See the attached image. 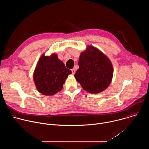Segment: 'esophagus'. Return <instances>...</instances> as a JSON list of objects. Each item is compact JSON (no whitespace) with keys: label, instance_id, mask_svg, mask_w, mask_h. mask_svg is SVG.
Returning <instances> with one entry per match:
<instances>
[{"label":"esophagus","instance_id":"esophagus-1","mask_svg":"<svg viewBox=\"0 0 149 149\" xmlns=\"http://www.w3.org/2000/svg\"><path fill=\"white\" fill-rule=\"evenodd\" d=\"M71 71H72V74L73 75L75 73V69H72V70H71Z\"/></svg>","mask_w":149,"mask_h":149}]
</instances>
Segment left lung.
I'll use <instances>...</instances> for the list:
<instances>
[{
    "label": "left lung",
    "instance_id": "obj_1",
    "mask_svg": "<svg viewBox=\"0 0 149 149\" xmlns=\"http://www.w3.org/2000/svg\"><path fill=\"white\" fill-rule=\"evenodd\" d=\"M78 65L74 77L84 90L97 94L110 86L113 76L112 63L97 48L87 46L80 54Z\"/></svg>",
    "mask_w": 149,
    "mask_h": 149
}]
</instances>
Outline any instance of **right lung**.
I'll use <instances>...</instances> for the list:
<instances>
[{
    "label": "right lung",
    "instance_id": "add662e5",
    "mask_svg": "<svg viewBox=\"0 0 149 149\" xmlns=\"http://www.w3.org/2000/svg\"><path fill=\"white\" fill-rule=\"evenodd\" d=\"M71 71L58 59L55 53L50 56L44 54L40 57L33 74L37 90L47 96L54 95L59 92Z\"/></svg>",
    "mask_w": 149,
    "mask_h": 149
}]
</instances>
